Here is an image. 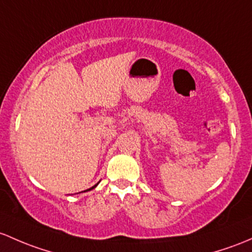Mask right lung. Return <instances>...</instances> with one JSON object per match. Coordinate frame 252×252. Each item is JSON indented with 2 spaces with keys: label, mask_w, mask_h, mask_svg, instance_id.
<instances>
[{
  "label": "right lung",
  "mask_w": 252,
  "mask_h": 252,
  "mask_svg": "<svg viewBox=\"0 0 252 252\" xmlns=\"http://www.w3.org/2000/svg\"><path fill=\"white\" fill-rule=\"evenodd\" d=\"M97 185H99V182H97V184H96V185H94V186H93V187H92V189H87V190H91V189H95V187H96V186H97Z\"/></svg>",
  "instance_id": "1"
}]
</instances>
